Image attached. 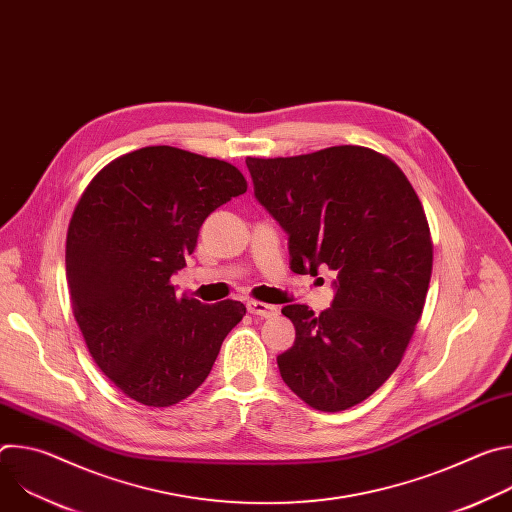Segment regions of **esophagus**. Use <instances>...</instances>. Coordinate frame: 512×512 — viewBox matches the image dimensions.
I'll return each instance as SVG.
<instances>
[{
  "label": "esophagus",
  "instance_id": "1",
  "mask_svg": "<svg viewBox=\"0 0 512 512\" xmlns=\"http://www.w3.org/2000/svg\"><path fill=\"white\" fill-rule=\"evenodd\" d=\"M247 310L253 314V316H259V318H271V316H277L279 308L277 306H271V304H263V302H247Z\"/></svg>",
  "mask_w": 512,
  "mask_h": 512
}]
</instances>
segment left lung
<instances>
[{
    "mask_svg": "<svg viewBox=\"0 0 512 512\" xmlns=\"http://www.w3.org/2000/svg\"><path fill=\"white\" fill-rule=\"evenodd\" d=\"M247 168L287 233L291 271L336 275L328 310H281L296 340L277 356L279 375L314 409H348L393 375L423 312L433 261L423 206L395 162L360 145Z\"/></svg>",
    "mask_w": 512,
    "mask_h": 512,
    "instance_id": "8db88e82",
    "label": "left lung"
}]
</instances>
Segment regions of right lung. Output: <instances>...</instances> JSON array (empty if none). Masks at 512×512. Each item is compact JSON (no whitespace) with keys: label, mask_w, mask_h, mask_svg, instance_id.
I'll use <instances>...</instances> for the list:
<instances>
[{"label":"right lung","mask_w":512,"mask_h":512,"mask_svg":"<svg viewBox=\"0 0 512 512\" xmlns=\"http://www.w3.org/2000/svg\"><path fill=\"white\" fill-rule=\"evenodd\" d=\"M247 192L229 162L150 145L107 164L66 235L72 314L97 367L127 397L170 407L208 377L245 306L178 296L204 218Z\"/></svg>","instance_id":"1"}]
</instances>
